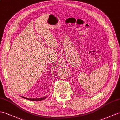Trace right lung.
I'll return each mask as SVG.
<instances>
[{"label": "right lung", "mask_w": 120, "mask_h": 120, "mask_svg": "<svg viewBox=\"0 0 120 120\" xmlns=\"http://www.w3.org/2000/svg\"><path fill=\"white\" fill-rule=\"evenodd\" d=\"M22 98H24L25 99H28V100H30V101H42V100H43V99H45L46 98V97H43V98H26V97H24V96H21Z\"/></svg>", "instance_id": "1"}]
</instances>
